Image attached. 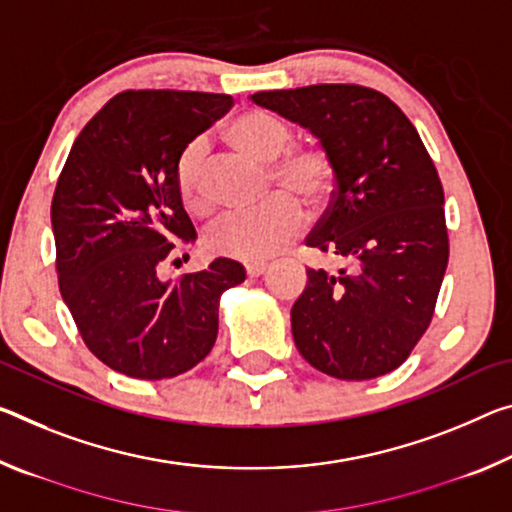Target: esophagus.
Here are the masks:
<instances>
[{"label": "esophagus", "mask_w": 512, "mask_h": 512, "mask_svg": "<svg viewBox=\"0 0 512 512\" xmlns=\"http://www.w3.org/2000/svg\"><path fill=\"white\" fill-rule=\"evenodd\" d=\"M266 269H269V266H266L264 262H253L246 266V273L250 275V278H259V275L266 273Z\"/></svg>", "instance_id": "34e87169"}]
</instances>
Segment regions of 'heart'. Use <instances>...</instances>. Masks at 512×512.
<instances>
[{
	"label": "heart",
	"mask_w": 512,
	"mask_h": 512,
	"mask_svg": "<svg viewBox=\"0 0 512 512\" xmlns=\"http://www.w3.org/2000/svg\"><path fill=\"white\" fill-rule=\"evenodd\" d=\"M227 141L248 157L271 164V186L275 193L253 212L230 214L218 221L207 234L209 248L218 255L241 262H264L278 255L294 241L305 225L307 207L319 209L328 200L335 180V168L326 150L316 145H296L294 132L285 120L266 111H246L227 127ZM175 189L182 205L191 214L212 212V196L207 191V148L200 139L186 143L175 161Z\"/></svg>",
	"instance_id": "obj_1"
}]
</instances>
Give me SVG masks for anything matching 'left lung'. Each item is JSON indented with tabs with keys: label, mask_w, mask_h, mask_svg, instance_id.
<instances>
[{
	"label": "left lung",
	"mask_w": 512,
	"mask_h": 512,
	"mask_svg": "<svg viewBox=\"0 0 512 512\" xmlns=\"http://www.w3.org/2000/svg\"><path fill=\"white\" fill-rule=\"evenodd\" d=\"M250 100L305 127L335 168L330 207L305 243L346 269H307L291 307L294 344L332 378L385 376L426 332L449 262L433 161L405 113L373 88L316 84Z\"/></svg>",
	"instance_id": "left-lung-1"
}]
</instances>
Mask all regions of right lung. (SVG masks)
Returning <instances> with one entry per match:
<instances>
[{
  "mask_svg": "<svg viewBox=\"0 0 512 512\" xmlns=\"http://www.w3.org/2000/svg\"><path fill=\"white\" fill-rule=\"evenodd\" d=\"M230 107L218 93H120L81 129L56 182L61 296L88 351L129 378H173L205 360L223 291L246 280L227 257L159 278L161 262L198 239L175 189L177 154Z\"/></svg>",
  "mask_w": 512,
  "mask_h": 512,
  "instance_id": "1",
  "label": "right lung"
}]
</instances>
